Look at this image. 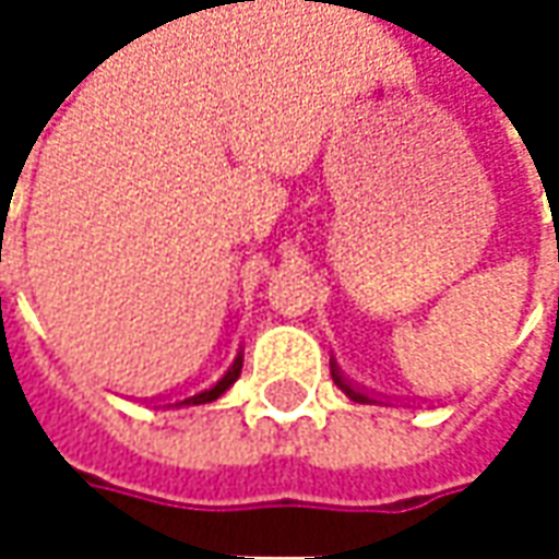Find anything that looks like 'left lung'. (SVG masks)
<instances>
[{
	"label": "left lung",
	"mask_w": 559,
	"mask_h": 559,
	"mask_svg": "<svg viewBox=\"0 0 559 559\" xmlns=\"http://www.w3.org/2000/svg\"><path fill=\"white\" fill-rule=\"evenodd\" d=\"M335 376V373H333ZM335 385H338V389H342V392H345V395L352 397V401H364V395H357V392H352V389H348V385H345V382H342V379H338V376H335Z\"/></svg>",
	"instance_id": "left-lung-1"
}]
</instances>
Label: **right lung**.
Returning a JSON list of instances; mask_svg holds the SVG:
<instances>
[{
    "instance_id": "add662e5",
    "label": "right lung",
    "mask_w": 559,
    "mask_h": 559,
    "mask_svg": "<svg viewBox=\"0 0 559 559\" xmlns=\"http://www.w3.org/2000/svg\"><path fill=\"white\" fill-rule=\"evenodd\" d=\"M239 373H242V357H236V364L229 367V373L214 385V389H207V392H202V395H192V397H186V401H180V404H207V401H214V397H221L239 379Z\"/></svg>"
}]
</instances>
